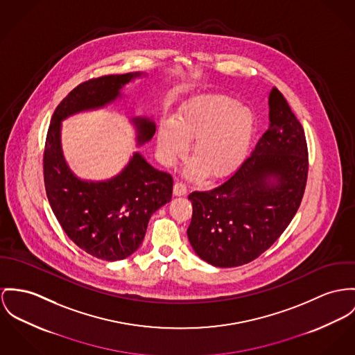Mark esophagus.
Returning <instances> with one entry per match:
<instances>
[{"mask_svg": "<svg viewBox=\"0 0 355 355\" xmlns=\"http://www.w3.org/2000/svg\"><path fill=\"white\" fill-rule=\"evenodd\" d=\"M187 187L182 182H175L174 188H173V193L174 196H185L187 194Z\"/></svg>", "mask_w": 355, "mask_h": 355, "instance_id": "esophagus-1", "label": "esophagus"}]
</instances>
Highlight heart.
<instances>
[{
  "mask_svg": "<svg viewBox=\"0 0 355 355\" xmlns=\"http://www.w3.org/2000/svg\"><path fill=\"white\" fill-rule=\"evenodd\" d=\"M257 131V116L250 107L225 94H204L191 98L177 110L174 120L164 119L157 144L164 164L185 157L191 143L187 174H207L221 180L235 173L247 158Z\"/></svg>",
  "mask_w": 355,
  "mask_h": 355,
  "instance_id": "heart-1",
  "label": "heart"
}]
</instances>
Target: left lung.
Instances as JSON below:
<instances>
[{
  "mask_svg": "<svg viewBox=\"0 0 355 355\" xmlns=\"http://www.w3.org/2000/svg\"><path fill=\"white\" fill-rule=\"evenodd\" d=\"M269 128L242 166L223 184L193 191L188 238L216 268H235L265 252L300 207L308 150L300 121L281 92L269 93Z\"/></svg>",
  "mask_w": 355,
  "mask_h": 355,
  "instance_id": "1",
  "label": "left lung"
}]
</instances>
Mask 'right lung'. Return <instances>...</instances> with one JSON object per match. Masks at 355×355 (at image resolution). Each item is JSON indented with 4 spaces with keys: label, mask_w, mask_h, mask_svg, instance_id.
Masks as SVG:
<instances>
[{
    "label": "right lung",
    "mask_w": 355,
    "mask_h": 355,
    "mask_svg": "<svg viewBox=\"0 0 355 355\" xmlns=\"http://www.w3.org/2000/svg\"><path fill=\"white\" fill-rule=\"evenodd\" d=\"M146 73L105 76L83 82L56 107L47 132L43 168L51 209L67 236L87 254L120 261L141 245L151 215L173 194V178L159 171L135 151L120 173L108 180H82L66 162L62 150V121L86 112L103 110L124 94L123 87ZM137 132V146L150 141L155 123L147 116L130 119Z\"/></svg>",
    "instance_id": "obj_1"
}]
</instances>
